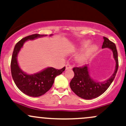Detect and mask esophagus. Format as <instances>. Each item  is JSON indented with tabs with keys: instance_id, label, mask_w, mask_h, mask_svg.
Returning <instances> with one entry per match:
<instances>
[{
	"instance_id": "34e87169",
	"label": "esophagus",
	"mask_w": 126,
	"mask_h": 126,
	"mask_svg": "<svg viewBox=\"0 0 126 126\" xmlns=\"http://www.w3.org/2000/svg\"><path fill=\"white\" fill-rule=\"evenodd\" d=\"M72 68V66L70 64H67L66 65V69L67 70V69H71Z\"/></svg>"
}]
</instances>
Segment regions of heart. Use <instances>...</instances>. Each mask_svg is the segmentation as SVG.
<instances>
[{"instance_id": "1", "label": "heart", "mask_w": 126, "mask_h": 126, "mask_svg": "<svg viewBox=\"0 0 126 126\" xmlns=\"http://www.w3.org/2000/svg\"><path fill=\"white\" fill-rule=\"evenodd\" d=\"M97 47L95 45H92V46H90L89 47L87 48L86 50L84 51L83 53H82L81 54H80L78 57H77V61L79 63H82V62H85L87 59L89 57V56L93 52H94L96 50Z\"/></svg>"}]
</instances>
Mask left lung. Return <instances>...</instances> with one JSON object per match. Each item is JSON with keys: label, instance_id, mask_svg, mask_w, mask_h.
I'll return each mask as SVG.
<instances>
[{"label": "left lung", "instance_id": "8db88e82", "mask_svg": "<svg viewBox=\"0 0 126 126\" xmlns=\"http://www.w3.org/2000/svg\"><path fill=\"white\" fill-rule=\"evenodd\" d=\"M104 41L102 48H110L113 52V56L116 62L115 69L114 74L108 79L103 82H97L90 77L88 66L87 64L82 67H75L73 68L74 77L70 82L72 90L77 96L84 99H92L102 94L114 81L118 68V52L115 44L106 37H103Z\"/></svg>", "mask_w": 126, "mask_h": 126}]
</instances>
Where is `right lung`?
I'll return each mask as SVG.
<instances>
[{"mask_svg": "<svg viewBox=\"0 0 126 126\" xmlns=\"http://www.w3.org/2000/svg\"><path fill=\"white\" fill-rule=\"evenodd\" d=\"M46 36L47 34H34L25 37L16 43L12 53L11 62L12 77L19 90L29 96L39 97L44 94L51 88L55 78L65 70V67L61 69L50 67L37 74L28 75L22 71L19 67L17 55L24 42L28 40H33Z\"/></svg>", "mask_w": 126, "mask_h": 126, "instance_id": "1", "label": "right lung"}]
</instances>
